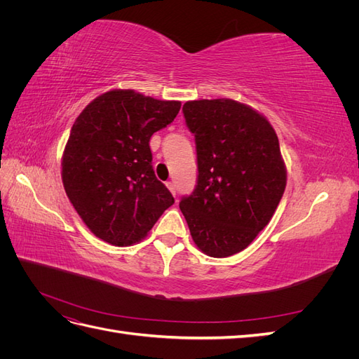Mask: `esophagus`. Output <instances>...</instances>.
I'll return each mask as SVG.
<instances>
[{
    "label": "esophagus",
    "mask_w": 359,
    "mask_h": 359,
    "mask_svg": "<svg viewBox=\"0 0 359 359\" xmlns=\"http://www.w3.org/2000/svg\"><path fill=\"white\" fill-rule=\"evenodd\" d=\"M166 186H168V189L170 190V193L173 194V196H175V194H177V187H175V182H173V181H168V182H166Z\"/></svg>",
    "instance_id": "1"
}]
</instances>
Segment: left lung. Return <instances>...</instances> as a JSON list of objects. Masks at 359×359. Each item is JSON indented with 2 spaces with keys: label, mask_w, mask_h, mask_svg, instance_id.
Masks as SVG:
<instances>
[{
  "label": "left lung",
  "mask_w": 359,
  "mask_h": 359,
  "mask_svg": "<svg viewBox=\"0 0 359 359\" xmlns=\"http://www.w3.org/2000/svg\"><path fill=\"white\" fill-rule=\"evenodd\" d=\"M196 144L198 178L180 208L205 255L244 250L269 223L286 187L278 139L266 119L231 99L182 106Z\"/></svg>",
  "instance_id": "left-lung-1"
}]
</instances>
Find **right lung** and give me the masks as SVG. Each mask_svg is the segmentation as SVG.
Masks as SVG:
<instances>
[{
	"instance_id": "1",
	"label": "right lung",
	"mask_w": 359,
	"mask_h": 359,
	"mask_svg": "<svg viewBox=\"0 0 359 359\" xmlns=\"http://www.w3.org/2000/svg\"><path fill=\"white\" fill-rule=\"evenodd\" d=\"M180 107L114 90L76 118L62 156V184L83 223L103 241L121 247L140 241L175 202L156 177L149 139Z\"/></svg>"
}]
</instances>
